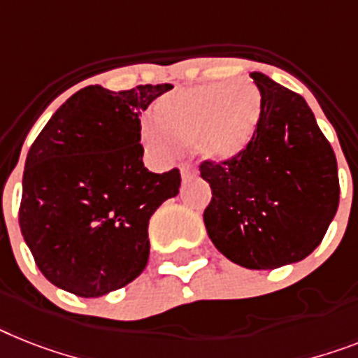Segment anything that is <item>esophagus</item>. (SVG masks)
I'll return each instance as SVG.
<instances>
[{"instance_id": "34e87169", "label": "esophagus", "mask_w": 358, "mask_h": 358, "mask_svg": "<svg viewBox=\"0 0 358 358\" xmlns=\"http://www.w3.org/2000/svg\"><path fill=\"white\" fill-rule=\"evenodd\" d=\"M181 176H182V181H186V179H190V177L197 176V170L192 166H181Z\"/></svg>"}]
</instances>
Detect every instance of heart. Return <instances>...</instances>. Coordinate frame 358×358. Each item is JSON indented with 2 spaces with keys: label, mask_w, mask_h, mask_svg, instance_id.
Masks as SVG:
<instances>
[{
  "label": "heart",
  "mask_w": 358,
  "mask_h": 358,
  "mask_svg": "<svg viewBox=\"0 0 358 358\" xmlns=\"http://www.w3.org/2000/svg\"><path fill=\"white\" fill-rule=\"evenodd\" d=\"M262 117V93L250 80L205 84L159 99L143 141L159 159H170L177 146L194 144L197 155L229 161L254 137Z\"/></svg>",
  "instance_id": "1"
}]
</instances>
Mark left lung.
Returning <instances> with one entry per match:
<instances>
[{
  "label": "left lung",
  "mask_w": 358,
  "mask_h": 358,
  "mask_svg": "<svg viewBox=\"0 0 358 358\" xmlns=\"http://www.w3.org/2000/svg\"><path fill=\"white\" fill-rule=\"evenodd\" d=\"M262 117L243 152L203 161L212 188L206 232L223 256L265 271L300 262L317 249L338 208V170L331 144L306 100L262 73Z\"/></svg>",
  "instance_id": "8db88e82"
}]
</instances>
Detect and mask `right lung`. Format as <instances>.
Instances as JSON below:
<instances>
[{"label": "right lung", "mask_w": 358, "mask_h": 358, "mask_svg": "<svg viewBox=\"0 0 358 358\" xmlns=\"http://www.w3.org/2000/svg\"><path fill=\"white\" fill-rule=\"evenodd\" d=\"M173 85L76 91L27 153L20 229L56 287L96 298L128 285L150 256L148 223L181 173L143 162L141 113Z\"/></svg>", "instance_id": "add662e5"}]
</instances>
